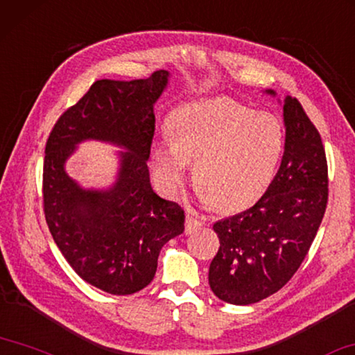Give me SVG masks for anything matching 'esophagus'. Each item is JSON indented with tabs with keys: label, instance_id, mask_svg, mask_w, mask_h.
Masks as SVG:
<instances>
[{
	"label": "esophagus",
	"instance_id": "esophagus-1",
	"mask_svg": "<svg viewBox=\"0 0 355 355\" xmlns=\"http://www.w3.org/2000/svg\"><path fill=\"white\" fill-rule=\"evenodd\" d=\"M202 224H204V221H202V219L194 218L193 215H189V213H188L187 221H184V229H187V234H191V232H193V230L200 227Z\"/></svg>",
	"mask_w": 355,
	"mask_h": 355
}]
</instances>
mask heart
Instances as JSON below:
<instances>
[{"label": "heart", "instance_id": "1", "mask_svg": "<svg viewBox=\"0 0 355 355\" xmlns=\"http://www.w3.org/2000/svg\"><path fill=\"white\" fill-rule=\"evenodd\" d=\"M168 129L171 139L153 148L161 188L178 194L196 162V189L223 213L245 210L266 193L284 150V129L277 116L226 98L180 107Z\"/></svg>", "mask_w": 355, "mask_h": 355}]
</instances>
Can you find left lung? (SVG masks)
Returning <instances> with one entry per match:
<instances>
[{
    "mask_svg": "<svg viewBox=\"0 0 355 355\" xmlns=\"http://www.w3.org/2000/svg\"><path fill=\"white\" fill-rule=\"evenodd\" d=\"M275 96L273 89H267ZM284 155L266 194L213 224L219 250L208 283L219 300L251 305L278 292L299 270L329 199L325 150L299 101L286 96Z\"/></svg>",
    "mask_w": 355,
    "mask_h": 355,
    "instance_id": "8db88e82",
    "label": "left lung"
}]
</instances>
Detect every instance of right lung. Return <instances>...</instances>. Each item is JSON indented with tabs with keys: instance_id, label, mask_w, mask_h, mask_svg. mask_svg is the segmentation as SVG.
<instances>
[{
	"instance_id": "1",
	"label": "right lung",
	"mask_w": 355,
	"mask_h": 355,
	"mask_svg": "<svg viewBox=\"0 0 355 355\" xmlns=\"http://www.w3.org/2000/svg\"><path fill=\"white\" fill-rule=\"evenodd\" d=\"M167 82V71L129 82L96 80L58 118L46 145L42 198L50 234L78 277L107 294L148 286L161 248L184 230L183 208L155 193L147 166L153 105ZM85 139L123 148L109 189L85 190L65 173V161Z\"/></svg>"
}]
</instances>
